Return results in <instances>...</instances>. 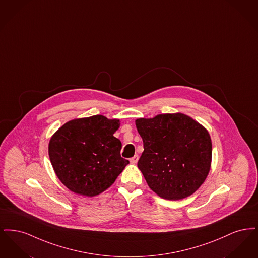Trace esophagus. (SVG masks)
Returning a JSON list of instances; mask_svg holds the SVG:
<instances>
[{
  "mask_svg": "<svg viewBox=\"0 0 258 258\" xmlns=\"http://www.w3.org/2000/svg\"><path fill=\"white\" fill-rule=\"evenodd\" d=\"M137 161H138V156H137V155H135V157H133V158L131 159V162H132L133 164H135Z\"/></svg>",
  "mask_w": 258,
  "mask_h": 258,
  "instance_id": "esophagus-1",
  "label": "esophagus"
}]
</instances>
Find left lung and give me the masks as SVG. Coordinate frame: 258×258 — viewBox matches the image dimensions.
I'll use <instances>...</instances> for the list:
<instances>
[{
	"instance_id": "8db88e82",
	"label": "left lung",
	"mask_w": 258,
	"mask_h": 258,
	"mask_svg": "<svg viewBox=\"0 0 258 258\" xmlns=\"http://www.w3.org/2000/svg\"><path fill=\"white\" fill-rule=\"evenodd\" d=\"M135 124L144 145L137 166L149 187L167 200L194 195L211 168L208 131L183 113L139 118Z\"/></svg>"
}]
</instances>
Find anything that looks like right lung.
<instances>
[{"instance_id": "obj_1", "label": "right lung", "mask_w": 258, "mask_h": 258, "mask_svg": "<svg viewBox=\"0 0 258 258\" xmlns=\"http://www.w3.org/2000/svg\"><path fill=\"white\" fill-rule=\"evenodd\" d=\"M120 120L102 115L62 124L48 144L50 161L62 184L76 195L96 197L106 190L130 163L114 136Z\"/></svg>"}]
</instances>
